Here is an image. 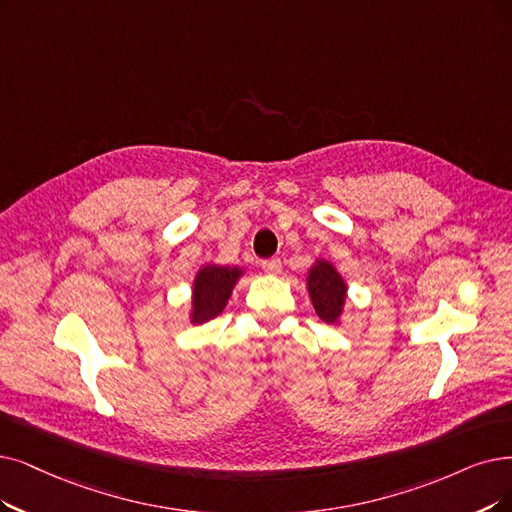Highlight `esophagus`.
I'll return each instance as SVG.
<instances>
[{"instance_id": "1", "label": "esophagus", "mask_w": 512, "mask_h": 512, "mask_svg": "<svg viewBox=\"0 0 512 512\" xmlns=\"http://www.w3.org/2000/svg\"><path fill=\"white\" fill-rule=\"evenodd\" d=\"M262 269H264V273H269V275H277V273H281V260H279V258H269V260H262Z\"/></svg>"}]
</instances>
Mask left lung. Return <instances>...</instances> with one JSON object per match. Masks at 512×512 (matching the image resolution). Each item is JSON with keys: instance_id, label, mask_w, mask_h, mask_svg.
Returning a JSON list of instances; mask_svg holds the SVG:
<instances>
[{"instance_id": "1", "label": "left lung", "mask_w": 512, "mask_h": 512, "mask_svg": "<svg viewBox=\"0 0 512 512\" xmlns=\"http://www.w3.org/2000/svg\"><path fill=\"white\" fill-rule=\"evenodd\" d=\"M315 313L325 323H338L346 302V283L332 262L317 260L306 277Z\"/></svg>"}]
</instances>
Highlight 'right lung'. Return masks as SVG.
<instances>
[{
  "label": "right lung",
  "instance_id": "obj_1",
  "mask_svg": "<svg viewBox=\"0 0 512 512\" xmlns=\"http://www.w3.org/2000/svg\"><path fill=\"white\" fill-rule=\"evenodd\" d=\"M241 275L243 271L239 267H218V264L201 267L193 281L191 323H206L218 317L227 306Z\"/></svg>",
  "mask_w": 512,
  "mask_h": 512
}]
</instances>
